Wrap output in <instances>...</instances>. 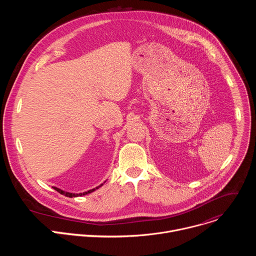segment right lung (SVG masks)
<instances>
[{
    "mask_svg": "<svg viewBox=\"0 0 256 256\" xmlns=\"http://www.w3.org/2000/svg\"><path fill=\"white\" fill-rule=\"evenodd\" d=\"M103 186V184H100L99 186H97L96 188L90 190L85 192H83V194H72V192H64V190H60V188H54V190H56V192H58L60 194H64V196H68V198H77V196H86V194H91V192H93L94 190H98V188H99L100 186Z\"/></svg>",
    "mask_w": 256,
    "mask_h": 256,
    "instance_id": "1",
    "label": "right lung"
}]
</instances>
